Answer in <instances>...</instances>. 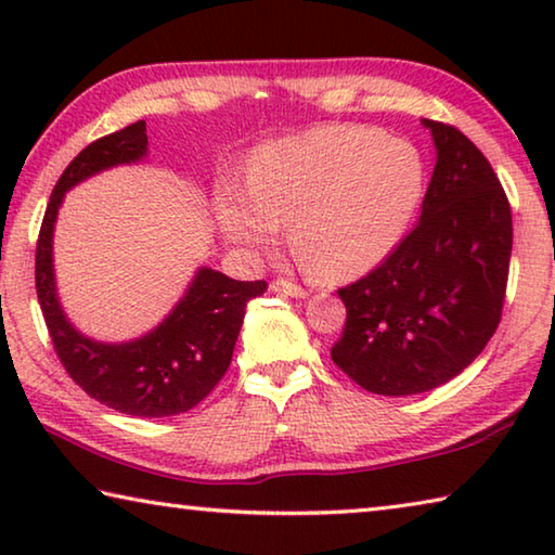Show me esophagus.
I'll list each match as a JSON object with an SVG mask.
<instances>
[{
    "label": "esophagus",
    "mask_w": 555,
    "mask_h": 555,
    "mask_svg": "<svg viewBox=\"0 0 555 555\" xmlns=\"http://www.w3.org/2000/svg\"><path fill=\"white\" fill-rule=\"evenodd\" d=\"M269 288L274 291V294H284V296H294V298H306L308 296V291L300 284H296V281H291V279H274V281H271Z\"/></svg>",
    "instance_id": "obj_1"
}]
</instances>
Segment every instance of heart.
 I'll list each match as a JSON object with an SVG mask.
<instances>
[{"label":"heart","instance_id":"obj_1","mask_svg":"<svg viewBox=\"0 0 555 555\" xmlns=\"http://www.w3.org/2000/svg\"><path fill=\"white\" fill-rule=\"evenodd\" d=\"M418 149L360 125H331L261 146L247 191L224 183L215 215L228 240L271 249L291 222V244L313 276H360L387 259L424 201Z\"/></svg>","mask_w":555,"mask_h":555}]
</instances>
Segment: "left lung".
<instances>
[{
	"label": "left lung",
	"mask_w": 555,
	"mask_h": 555,
	"mask_svg": "<svg viewBox=\"0 0 555 555\" xmlns=\"http://www.w3.org/2000/svg\"><path fill=\"white\" fill-rule=\"evenodd\" d=\"M436 168L421 218L367 276L337 288L345 327L331 357L362 389L409 397L457 377L502 321L512 208L463 131L424 119Z\"/></svg>",
	"instance_id": "obj_1"
}]
</instances>
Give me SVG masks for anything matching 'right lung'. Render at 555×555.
Returning <instances> with one entry per match:
<instances>
[{"label":"right lung","instance_id":"add662e5","mask_svg":"<svg viewBox=\"0 0 555 555\" xmlns=\"http://www.w3.org/2000/svg\"><path fill=\"white\" fill-rule=\"evenodd\" d=\"M146 121L88 144L55 183L36 242V294L53 350L65 372L92 399L139 418H166L191 411L218 387L230 367L244 308L267 291V281H234L203 267L178 306L152 333L107 345L80 335L55 296L53 224L65 191L117 164L146 154Z\"/></svg>","mask_w":555,"mask_h":555}]
</instances>
